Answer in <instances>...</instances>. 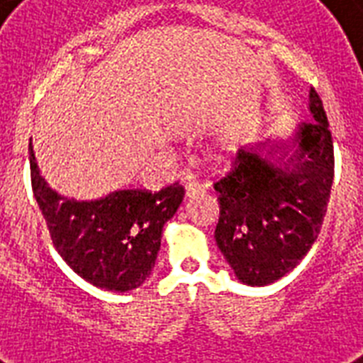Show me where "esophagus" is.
<instances>
[{
    "label": "esophagus",
    "mask_w": 363,
    "mask_h": 363,
    "mask_svg": "<svg viewBox=\"0 0 363 363\" xmlns=\"http://www.w3.org/2000/svg\"><path fill=\"white\" fill-rule=\"evenodd\" d=\"M203 192V184H199V182L196 181H188L186 184H184V194H186V198H196L198 194Z\"/></svg>",
    "instance_id": "esophagus-1"
}]
</instances>
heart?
<instances>
[{
    "label": "heart",
    "mask_w": 363,
    "mask_h": 363,
    "mask_svg": "<svg viewBox=\"0 0 363 363\" xmlns=\"http://www.w3.org/2000/svg\"><path fill=\"white\" fill-rule=\"evenodd\" d=\"M239 145V135L238 133H228V135L222 137L220 141V150L222 152H233Z\"/></svg>",
    "instance_id": "obj_1"
}]
</instances>
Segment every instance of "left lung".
I'll return each instance as SVG.
<instances>
[{"mask_svg":"<svg viewBox=\"0 0 363 363\" xmlns=\"http://www.w3.org/2000/svg\"><path fill=\"white\" fill-rule=\"evenodd\" d=\"M309 111L315 121L299 124L288 162L274 160L277 152L288 155L286 145L258 143L241 148L232 169L215 182L220 203L216 245L248 286L286 275L320 233L333 182V141L315 88Z\"/></svg>","mask_w":363,"mask_h":363,"instance_id":"left-lung-1","label":"left lung"}]
</instances>
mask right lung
Instances as JSON below:
<instances>
[{"mask_svg": "<svg viewBox=\"0 0 363 363\" xmlns=\"http://www.w3.org/2000/svg\"><path fill=\"white\" fill-rule=\"evenodd\" d=\"M31 188L48 233L64 262L98 288L128 292L141 286L158 256L164 224L184 198L179 182L148 190H118L96 201H77L48 186L30 143Z\"/></svg>", "mask_w": 363, "mask_h": 363, "instance_id": "obj_1", "label": "right lung"}]
</instances>
